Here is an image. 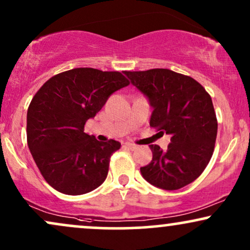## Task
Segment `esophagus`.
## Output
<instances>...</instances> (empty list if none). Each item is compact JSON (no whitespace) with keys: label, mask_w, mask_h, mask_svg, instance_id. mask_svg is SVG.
Segmentation results:
<instances>
[{"label":"esophagus","mask_w":250,"mask_h":250,"mask_svg":"<svg viewBox=\"0 0 250 250\" xmlns=\"http://www.w3.org/2000/svg\"><path fill=\"white\" fill-rule=\"evenodd\" d=\"M125 146L127 147L128 149H130V150H135V149L137 148L136 145H134V143H130V142H125Z\"/></svg>","instance_id":"obj_1"}]
</instances>
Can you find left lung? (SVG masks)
Instances as JSON below:
<instances>
[{
    "label": "left lung",
    "instance_id": "left-lung-1",
    "mask_svg": "<svg viewBox=\"0 0 250 250\" xmlns=\"http://www.w3.org/2000/svg\"><path fill=\"white\" fill-rule=\"evenodd\" d=\"M153 108L149 125L170 135L167 150L150 145L153 160L141 174L165 190H176L203 173L213 155L217 120L206 89L191 77L169 69L125 71Z\"/></svg>",
    "mask_w": 250,
    "mask_h": 250
}]
</instances>
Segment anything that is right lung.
<instances>
[{"label": "right lung", "mask_w": 250, "mask_h": 250, "mask_svg": "<svg viewBox=\"0 0 250 250\" xmlns=\"http://www.w3.org/2000/svg\"><path fill=\"white\" fill-rule=\"evenodd\" d=\"M129 81L119 71L75 68L53 76L31 100L27 113L28 147L42 176L57 191L82 195L104 182L115 140L97 141L84 125L109 96Z\"/></svg>", "instance_id": "right-lung-1"}]
</instances>
